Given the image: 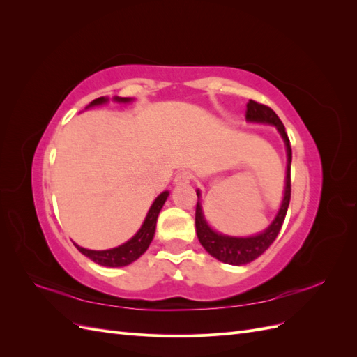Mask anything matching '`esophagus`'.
<instances>
[{"mask_svg": "<svg viewBox=\"0 0 357 357\" xmlns=\"http://www.w3.org/2000/svg\"><path fill=\"white\" fill-rule=\"evenodd\" d=\"M192 180V174L189 171H180L177 172V176L174 178L176 185H188V183Z\"/></svg>", "mask_w": 357, "mask_h": 357, "instance_id": "obj_1", "label": "esophagus"}]
</instances>
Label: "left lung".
<instances>
[{
	"instance_id": "obj_1",
	"label": "left lung",
	"mask_w": 357,
	"mask_h": 357,
	"mask_svg": "<svg viewBox=\"0 0 357 357\" xmlns=\"http://www.w3.org/2000/svg\"><path fill=\"white\" fill-rule=\"evenodd\" d=\"M245 119L250 122L275 125L278 132L282 134L287 149L286 189H284V198L282 202V207H280L275 220L268 226L266 231L255 236H248V238H234V236H226V235L214 232L204 219L201 204H199V192H197L198 202H197V211H195V226H197L198 240L205 250H207L213 257L219 259V261L229 265H245L248 262H252L274 243L280 229H282L283 226L289 202H290V192H291V188H290L291 147H290V142H289V137L283 122L280 121V117L275 114L273 109H269L268 105L256 102L253 100L247 102Z\"/></svg>"
}]
</instances>
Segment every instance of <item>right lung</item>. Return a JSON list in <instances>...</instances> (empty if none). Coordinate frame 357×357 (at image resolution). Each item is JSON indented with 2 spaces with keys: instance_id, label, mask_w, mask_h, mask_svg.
Here are the masks:
<instances>
[{
  "instance_id": "add662e5",
  "label": "right lung",
  "mask_w": 357,
  "mask_h": 357,
  "mask_svg": "<svg viewBox=\"0 0 357 357\" xmlns=\"http://www.w3.org/2000/svg\"><path fill=\"white\" fill-rule=\"evenodd\" d=\"M116 101H123L128 102L129 98H114ZM107 98L101 96V98H96L91 102V105H98L105 102ZM168 198V192H162L160 195L155 199V202L150 207L147 218L143 223L139 231L132 236L131 240L126 241L125 244L119 245L116 248H110V250H88V248H83L77 244H74L79 248V252L83 253L84 256H88L91 261L95 264H100L104 266H125L129 265L131 262L137 261V259L142 256L152 243L153 235H155V228H156V220L159 211L162 208V205L165 204Z\"/></svg>"
}]
</instances>
